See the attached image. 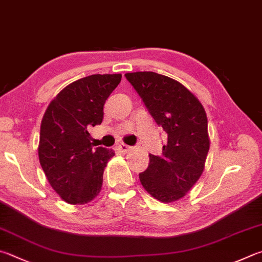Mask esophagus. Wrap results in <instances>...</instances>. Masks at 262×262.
Returning a JSON list of instances; mask_svg holds the SVG:
<instances>
[{
    "mask_svg": "<svg viewBox=\"0 0 262 262\" xmlns=\"http://www.w3.org/2000/svg\"><path fill=\"white\" fill-rule=\"evenodd\" d=\"M119 149L121 150V152H128V151L132 150V146L122 143V144H119Z\"/></svg>",
    "mask_w": 262,
    "mask_h": 262,
    "instance_id": "esophagus-1",
    "label": "esophagus"
}]
</instances>
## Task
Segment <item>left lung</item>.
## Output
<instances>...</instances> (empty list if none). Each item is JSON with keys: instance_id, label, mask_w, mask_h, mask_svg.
<instances>
[{"instance_id": "obj_1", "label": "left lung", "mask_w": 262, "mask_h": 262, "mask_svg": "<svg viewBox=\"0 0 262 262\" xmlns=\"http://www.w3.org/2000/svg\"><path fill=\"white\" fill-rule=\"evenodd\" d=\"M167 141L160 156L140 173L143 188L163 203L185 196L204 170L210 149L207 117L202 103L183 84L155 72L125 74Z\"/></svg>"}]
</instances>
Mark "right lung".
Wrapping results in <instances>:
<instances>
[{"label": "right lung", "mask_w": 262, "mask_h": 262, "mask_svg": "<svg viewBox=\"0 0 262 262\" xmlns=\"http://www.w3.org/2000/svg\"><path fill=\"white\" fill-rule=\"evenodd\" d=\"M121 74H93L52 99L40 129L39 159L52 189L66 203L92 202L102 189L104 168L115 151L93 147L89 128L101 125L107 97Z\"/></svg>", "instance_id": "1"}]
</instances>
